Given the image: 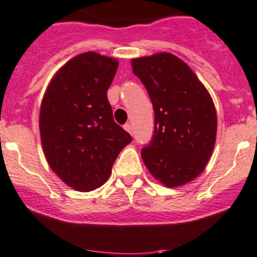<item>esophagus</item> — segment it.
Here are the masks:
<instances>
[{
    "label": "esophagus",
    "mask_w": 257,
    "mask_h": 257,
    "mask_svg": "<svg viewBox=\"0 0 257 257\" xmlns=\"http://www.w3.org/2000/svg\"><path fill=\"white\" fill-rule=\"evenodd\" d=\"M124 129H125V131L128 132V133L133 134V129H132V125H131V124H125V125H124Z\"/></svg>",
    "instance_id": "1"
}]
</instances>
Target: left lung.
<instances>
[{"label":"left lung","instance_id":"left-lung-1","mask_svg":"<svg viewBox=\"0 0 257 257\" xmlns=\"http://www.w3.org/2000/svg\"><path fill=\"white\" fill-rule=\"evenodd\" d=\"M154 109V134L142 149L145 167L168 188L184 185L205 169L216 139V110L203 83L172 53L132 59Z\"/></svg>","mask_w":257,"mask_h":257}]
</instances>
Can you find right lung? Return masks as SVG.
Returning <instances> with one entry per match:
<instances>
[{"label":"right lung","mask_w":257,"mask_h":257,"mask_svg":"<svg viewBox=\"0 0 257 257\" xmlns=\"http://www.w3.org/2000/svg\"><path fill=\"white\" fill-rule=\"evenodd\" d=\"M118 61L85 52L52 78L42 99L40 133L51 169L71 188L90 191L112 173L132 137L114 121L107 90Z\"/></svg>","instance_id":"add662e5"}]
</instances>
